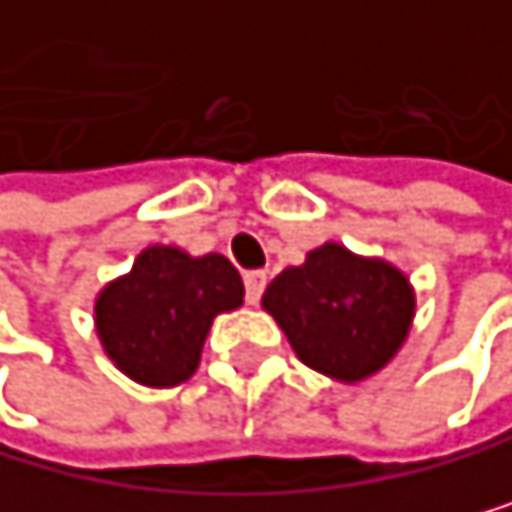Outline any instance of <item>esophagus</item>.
<instances>
[{
    "instance_id": "esophagus-1",
    "label": "esophagus",
    "mask_w": 512,
    "mask_h": 512,
    "mask_svg": "<svg viewBox=\"0 0 512 512\" xmlns=\"http://www.w3.org/2000/svg\"><path fill=\"white\" fill-rule=\"evenodd\" d=\"M264 287H267V274H264V271H248V274H245V300H248L251 306L261 300Z\"/></svg>"
}]
</instances>
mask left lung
Segmentation results:
<instances>
[{"label": "left lung", "mask_w": 512, "mask_h": 512, "mask_svg": "<svg viewBox=\"0 0 512 512\" xmlns=\"http://www.w3.org/2000/svg\"><path fill=\"white\" fill-rule=\"evenodd\" d=\"M261 306L306 368L355 384L384 368L410 335L416 296L403 271L326 241L280 271Z\"/></svg>", "instance_id": "left-lung-1"}]
</instances>
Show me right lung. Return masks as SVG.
Here are the masks:
<instances>
[{"label": "right lung", "instance_id": "obj_1", "mask_svg": "<svg viewBox=\"0 0 512 512\" xmlns=\"http://www.w3.org/2000/svg\"><path fill=\"white\" fill-rule=\"evenodd\" d=\"M245 300L229 258L144 248L131 271L96 296V332L115 368L144 387H177L199 368L212 319Z\"/></svg>", "mask_w": 512, "mask_h": 512}]
</instances>
